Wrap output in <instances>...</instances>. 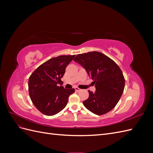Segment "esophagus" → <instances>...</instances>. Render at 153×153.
Here are the masks:
<instances>
[{
  "instance_id": "1",
  "label": "esophagus",
  "mask_w": 153,
  "mask_h": 153,
  "mask_svg": "<svg viewBox=\"0 0 153 153\" xmlns=\"http://www.w3.org/2000/svg\"><path fill=\"white\" fill-rule=\"evenodd\" d=\"M75 91H76V92H79V91H81V89H79V88H78V87H75Z\"/></svg>"
}]
</instances>
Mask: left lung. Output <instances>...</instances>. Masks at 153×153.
Here are the masks:
<instances>
[{
	"instance_id": "1",
	"label": "left lung",
	"mask_w": 153,
	"mask_h": 153,
	"mask_svg": "<svg viewBox=\"0 0 153 153\" xmlns=\"http://www.w3.org/2000/svg\"><path fill=\"white\" fill-rule=\"evenodd\" d=\"M73 61L84 68L95 84L94 92L83 104L91 112L103 115L112 110L123 94L125 80L121 69L113 60L98 52L78 54Z\"/></svg>"
}]
</instances>
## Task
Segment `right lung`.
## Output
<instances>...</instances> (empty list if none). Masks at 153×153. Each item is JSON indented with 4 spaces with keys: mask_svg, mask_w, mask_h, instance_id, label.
Wrapping results in <instances>:
<instances>
[{
    "mask_svg": "<svg viewBox=\"0 0 153 153\" xmlns=\"http://www.w3.org/2000/svg\"><path fill=\"white\" fill-rule=\"evenodd\" d=\"M75 55H60L40 65L29 78V92L34 106L48 116L57 114L66 106L69 96L75 89L58 86L66 68Z\"/></svg>",
    "mask_w": 153,
    "mask_h": 153,
    "instance_id": "obj_1",
    "label": "right lung"
}]
</instances>
